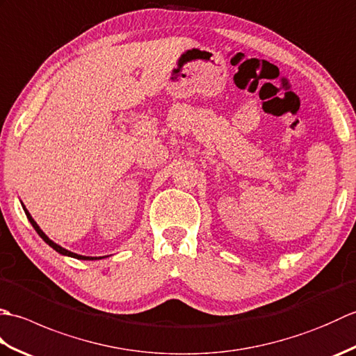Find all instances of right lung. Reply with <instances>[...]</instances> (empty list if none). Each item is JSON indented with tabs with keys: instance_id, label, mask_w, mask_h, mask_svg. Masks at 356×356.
Here are the masks:
<instances>
[{
	"instance_id": "1",
	"label": "right lung",
	"mask_w": 356,
	"mask_h": 356,
	"mask_svg": "<svg viewBox=\"0 0 356 356\" xmlns=\"http://www.w3.org/2000/svg\"><path fill=\"white\" fill-rule=\"evenodd\" d=\"M24 211H26V216H27V218H29V222L30 223H32V226H33V228H35V231L38 232V234H40V237L45 241V243H47L49 246H51L53 249H55V251L56 252H59V254H63V255H69V257H73V259H78V260H96L95 259V257H84V255H78V254H74V252H70V251H67V249H64V248H61V246H59V245H56L55 243V241H51L47 236H45V234L41 231V228H40V226H38L36 225V222L33 220V218H32V216H30L29 214V211L24 208Z\"/></svg>"
}]
</instances>
